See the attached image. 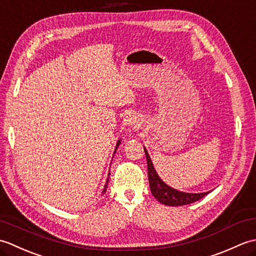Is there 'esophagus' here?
<instances>
[{"label":"esophagus","instance_id":"34e87169","mask_svg":"<svg viewBox=\"0 0 256 256\" xmlns=\"http://www.w3.org/2000/svg\"><path fill=\"white\" fill-rule=\"evenodd\" d=\"M131 124H134V123H131Z\"/></svg>","mask_w":256,"mask_h":256}]
</instances>
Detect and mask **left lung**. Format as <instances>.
I'll return each mask as SVG.
<instances>
[{
	"instance_id": "left-lung-1",
	"label": "left lung",
	"mask_w": 256,
	"mask_h": 256,
	"mask_svg": "<svg viewBox=\"0 0 256 256\" xmlns=\"http://www.w3.org/2000/svg\"><path fill=\"white\" fill-rule=\"evenodd\" d=\"M146 160H148V180H150V192L153 194L154 197L160 201V202L164 204L166 206H184L192 204L194 201H198L201 198H204L206 194L209 192H201V194H188V192H182L178 190L172 189L168 187L166 184L160 180V178L156 174L154 170V166L152 164V160L150 158V155L148 150L144 148Z\"/></svg>"
}]
</instances>
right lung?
I'll list each match as a JSON object with an SVG mask.
<instances>
[{
    "instance_id": "1",
    "label": "right lung",
    "mask_w": 256,
    "mask_h": 256,
    "mask_svg": "<svg viewBox=\"0 0 256 256\" xmlns=\"http://www.w3.org/2000/svg\"><path fill=\"white\" fill-rule=\"evenodd\" d=\"M118 144H120V140H118V144H116V148H118ZM108 180H106V184H104V189H103V194H104V192H106V188H108Z\"/></svg>"
}]
</instances>
